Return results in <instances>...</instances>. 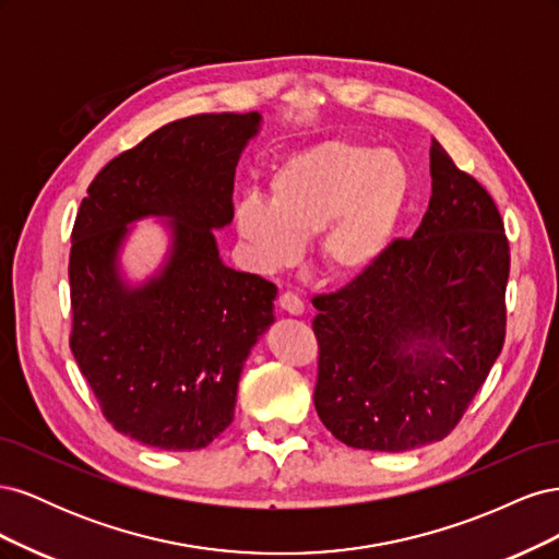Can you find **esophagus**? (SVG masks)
Here are the masks:
<instances>
[{"instance_id": "esophagus-1", "label": "esophagus", "mask_w": 559, "mask_h": 559, "mask_svg": "<svg viewBox=\"0 0 559 559\" xmlns=\"http://www.w3.org/2000/svg\"><path fill=\"white\" fill-rule=\"evenodd\" d=\"M280 308H282L284 312L294 314V317H300L302 312H306V306H302V300H300L294 292H284V294L280 296Z\"/></svg>"}]
</instances>
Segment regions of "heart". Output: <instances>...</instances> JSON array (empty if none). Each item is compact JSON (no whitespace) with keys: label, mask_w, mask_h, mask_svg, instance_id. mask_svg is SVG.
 <instances>
[{"label":"heart","mask_w":559,"mask_h":559,"mask_svg":"<svg viewBox=\"0 0 559 559\" xmlns=\"http://www.w3.org/2000/svg\"><path fill=\"white\" fill-rule=\"evenodd\" d=\"M233 212L247 257L261 273L298 261L317 235L319 257L337 277H359L382 261L408 210L413 181L394 151L326 140L284 158Z\"/></svg>","instance_id":"1"}]
</instances>
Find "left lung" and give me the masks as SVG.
<instances>
[{
    "instance_id": "8db88e82",
    "label": "left lung",
    "mask_w": 559,
    "mask_h": 559,
    "mask_svg": "<svg viewBox=\"0 0 559 559\" xmlns=\"http://www.w3.org/2000/svg\"><path fill=\"white\" fill-rule=\"evenodd\" d=\"M429 156L431 200L413 240L312 300L314 408L357 450L443 441L503 347L511 257L499 210L436 140Z\"/></svg>"
}]
</instances>
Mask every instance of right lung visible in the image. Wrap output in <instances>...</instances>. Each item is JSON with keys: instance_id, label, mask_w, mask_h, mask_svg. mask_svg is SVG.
<instances>
[{"instance_id": "1", "label": "right lung", "mask_w": 559, "mask_h": 559, "mask_svg": "<svg viewBox=\"0 0 559 559\" xmlns=\"http://www.w3.org/2000/svg\"><path fill=\"white\" fill-rule=\"evenodd\" d=\"M259 130V111L167 123L107 163L79 207L70 347L111 427L142 445L207 448L275 321L277 286L228 267L212 233L233 222L235 167ZM142 217H163L171 245L154 276L130 283L120 249Z\"/></svg>"}]
</instances>
